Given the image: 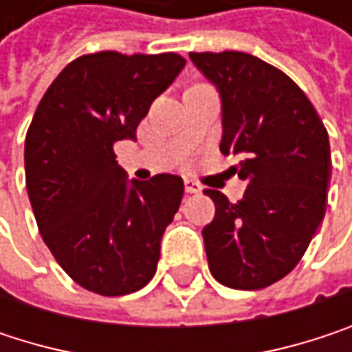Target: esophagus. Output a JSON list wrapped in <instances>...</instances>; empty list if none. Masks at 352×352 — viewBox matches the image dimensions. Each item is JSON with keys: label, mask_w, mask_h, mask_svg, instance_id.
Returning a JSON list of instances; mask_svg holds the SVG:
<instances>
[{"label": "esophagus", "mask_w": 352, "mask_h": 352, "mask_svg": "<svg viewBox=\"0 0 352 352\" xmlns=\"http://www.w3.org/2000/svg\"><path fill=\"white\" fill-rule=\"evenodd\" d=\"M185 191H187V193H199V191H201V187H199L195 181H191V179H185Z\"/></svg>", "instance_id": "obj_1"}]
</instances>
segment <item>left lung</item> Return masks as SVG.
I'll return each mask as SVG.
<instances>
[{"mask_svg":"<svg viewBox=\"0 0 352 352\" xmlns=\"http://www.w3.org/2000/svg\"><path fill=\"white\" fill-rule=\"evenodd\" d=\"M222 100V155L239 165L245 197L232 204L206 189L216 206L201 230L216 281L263 289L304 256L326 212L332 173L328 132L306 94L277 67L236 50L189 52Z\"/></svg>","mask_w":352,"mask_h":352,"instance_id":"8db88e82","label":"left lung"}]
</instances>
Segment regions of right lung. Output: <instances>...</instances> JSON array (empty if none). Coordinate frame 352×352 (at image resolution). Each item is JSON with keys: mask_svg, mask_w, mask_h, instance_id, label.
Here are the masks:
<instances>
[{"mask_svg": "<svg viewBox=\"0 0 352 352\" xmlns=\"http://www.w3.org/2000/svg\"><path fill=\"white\" fill-rule=\"evenodd\" d=\"M183 67L175 52L83 54L36 107L24 146L36 224L65 273L94 294L138 292L157 271L183 179L128 183L113 144L136 140L140 120Z\"/></svg>", "mask_w": 352, "mask_h": 352, "instance_id": "1", "label": "right lung"}]
</instances>
